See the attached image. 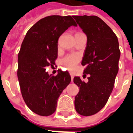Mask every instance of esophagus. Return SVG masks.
<instances>
[{
	"instance_id": "obj_1",
	"label": "esophagus",
	"mask_w": 133,
	"mask_h": 133,
	"mask_svg": "<svg viewBox=\"0 0 133 133\" xmlns=\"http://www.w3.org/2000/svg\"><path fill=\"white\" fill-rule=\"evenodd\" d=\"M70 76H71V81H72H72H73V78H74V75H72V74H70Z\"/></svg>"
}]
</instances>
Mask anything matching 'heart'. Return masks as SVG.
Here are the masks:
<instances>
[{
    "mask_svg": "<svg viewBox=\"0 0 133 133\" xmlns=\"http://www.w3.org/2000/svg\"><path fill=\"white\" fill-rule=\"evenodd\" d=\"M80 33V32H78ZM80 61V58L77 55H68L63 58L61 63L67 69L69 70H73L76 68V65Z\"/></svg>",
    "mask_w": 133,
    "mask_h": 133,
    "instance_id": "b5f03b06",
    "label": "heart"
}]
</instances>
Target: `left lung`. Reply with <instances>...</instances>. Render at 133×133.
Returning a JSON list of instances; mask_svg holds the SVG:
<instances>
[{"label": "left lung", "instance_id": "1", "mask_svg": "<svg viewBox=\"0 0 133 133\" xmlns=\"http://www.w3.org/2000/svg\"><path fill=\"white\" fill-rule=\"evenodd\" d=\"M88 38L82 65L85 66L83 77L89 74L88 81L75 77L79 87L75 97V110L83 116L95 115L108 100L118 72L120 56L116 35L102 19L95 16H73Z\"/></svg>", "mask_w": 133, "mask_h": 133}]
</instances>
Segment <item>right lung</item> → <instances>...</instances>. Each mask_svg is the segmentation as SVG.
I'll return each mask as SVG.
<instances>
[{
	"mask_svg": "<svg viewBox=\"0 0 133 133\" xmlns=\"http://www.w3.org/2000/svg\"><path fill=\"white\" fill-rule=\"evenodd\" d=\"M77 26L72 16H50L28 30L19 51L17 75L22 96L29 108L41 116L55 112L59 96L71 81L68 71L49 75L58 57V41L70 26Z\"/></svg>",
	"mask_w": 133,
	"mask_h": 133,
	"instance_id": "add662e5",
	"label": "right lung"
}]
</instances>
